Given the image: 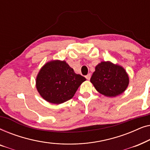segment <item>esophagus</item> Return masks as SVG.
Returning <instances> with one entry per match:
<instances>
[{
	"label": "esophagus",
	"instance_id": "1",
	"mask_svg": "<svg viewBox=\"0 0 150 150\" xmlns=\"http://www.w3.org/2000/svg\"><path fill=\"white\" fill-rule=\"evenodd\" d=\"M91 74H88L86 76V79H87V80H90V79H91Z\"/></svg>",
	"mask_w": 150,
	"mask_h": 150
}]
</instances>
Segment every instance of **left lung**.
Wrapping results in <instances>:
<instances>
[{
    "mask_svg": "<svg viewBox=\"0 0 150 150\" xmlns=\"http://www.w3.org/2000/svg\"><path fill=\"white\" fill-rule=\"evenodd\" d=\"M129 81L126 69L108 61L98 63L90 79V82L100 93L110 98L124 93Z\"/></svg>",
    "mask_w": 150,
    "mask_h": 150,
    "instance_id": "8db88e82",
    "label": "left lung"
}]
</instances>
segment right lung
<instances>
[{
  "instance_id": "obj_1",
  "label": "right lung",
  "mask_w": 150,
  "mask_h": 150,
  "mask_svg": "<svg viewBox=\"0 0 150 150\" xmlns=\"http://www.w3.org/2000/svg\"><path fill=\"white\" fill-rule=\"evenodd\" d=\"M86 81L65 61L52 60L43 65L36 77V88L43 99L60 104L70 100Z\"/></svg>"
}]
</instances>
